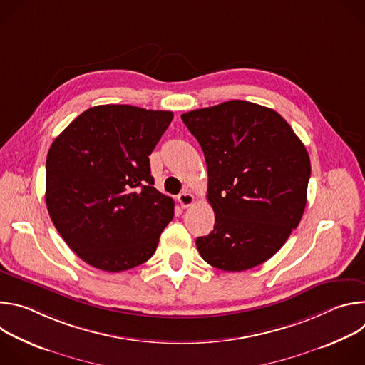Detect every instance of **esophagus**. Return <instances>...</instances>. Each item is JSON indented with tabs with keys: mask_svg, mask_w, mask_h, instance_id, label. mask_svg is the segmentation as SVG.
<instances>
[{
	"mask_svg": "<svg viewBox=\"0 0 365 365\" xmlns=\"http://www.w3.org/2000/svg\"><path fill=\"white\" fill-rule=\"evenodd\" d=\"M178 200L180 203L182 207H189L193 202H195V196L189 192H182L179 196H178Z\"/></svg>",
	"mask_w": 365,
	"mask_h": 365,
	"instance_id": "34e87169",
	"label": "esophagus"
}]
</instances>
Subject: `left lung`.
Masks as SVG:
<instances>
[{
  "label": "left lung",
  "mask_w": 365,
  "mask_h": 365,
  "mask_svg": "<svg viewBox=\"0 0 365 365\" xmlns=\"http://www.w3.org/2000/svg\"><path fill=\"white\" fill-rule=\"evenodd\" d=\"M207 169L215 212L210 235L196 238L207 264L244 272L273 257L299 225L307 196L306 147L276 111L247 101L182 114Z\"/></svg>",
  "instance_id": "8db88e82"
}]
</instances>
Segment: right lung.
Masks as SVG:
<instances>
[{
    "mask_svg": "<svg viewBox=\"0 0 365 365\" xmlns=\"http://www.w3.org/2000/svg\"><path fill=\"white\" fill-rule=\"evenodd\" d=\"M170 111L98 106L75 118L46 159V205L65 242L89 266L118 273L145 263L173 220L148 155Z\"/></svg>",
    "mask_w": 365,
    "mask_h": 365,
    "instance_id": "1",
    "label": "right lung"
}]
</instances>
